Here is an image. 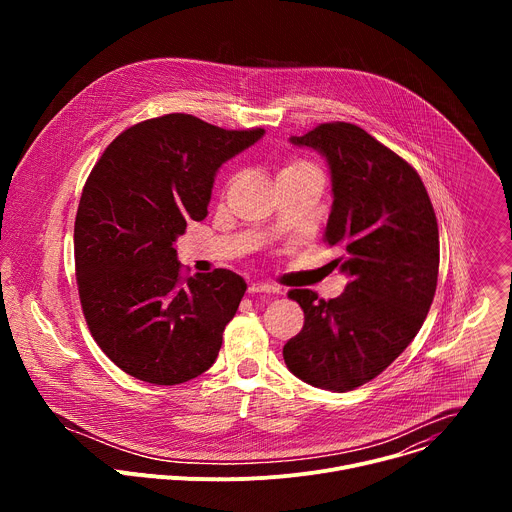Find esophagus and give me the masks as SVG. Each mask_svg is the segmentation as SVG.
<instances>
[{
  "label": "esophagus",
  "mask_w": 512,
  "mask_h": 512,
  "mask_svg": "<svg viewBox=\"0 0 512 512\" xmlns=\"http://www.w3.org/2000/svg\"><path fill=\"white\" fill-rule=\"evenodd\" d=\"M277 287L269 285V283H251L249 285V294H277Z\"/></svg>",
  "instance_id": "1"
}]
</instances>
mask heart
Masks as SVG:
<instances>
[{
  "mask_svg": "<svg viewBox=\"0 0 512 512\" xmlns=\"http://www.w3.org/2000/svg\"><path fill=\"white\" fill-rule=\"evenodd\" d=\"M302 170H318L314 164L304 162V160H296V162H289L281 172H302Z\"/></svg>",
  "mask_w": 512,
  "mask_h": 512,
  "instance_id": "b5f03b06",
  "label": "heart"
}]
</instances>
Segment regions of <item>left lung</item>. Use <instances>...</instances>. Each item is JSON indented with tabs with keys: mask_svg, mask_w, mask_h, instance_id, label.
Segmentation results:
<instances>
[{
	"mask_svg": "<svg viewBox=\"0 0 512 512\" xmlns=\"http://www.w3.org/2000/svg\"><path fill=\"white\" fill-rule=\"evenodd\" d=\"M289 141L330 166L324 241L344 251L332 263L350 281L328 302L312 289L289 291L306 320L283 360L304 383L344 393L381 375L419 332L435 296L440 233L415 168L358 125L322 123Z\"/></svg>",
	"mask_w": 512,
	"mask_h": 512,
	"instance_id": "8db88e82",
	"label": "left lung"
}]
</instances>
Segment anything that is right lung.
I'll list each match as a JSON object with an SVG mask.
<instances>
[{
  "instance_id": "add662e5",
  "label": "right lung",
  "mask_w": 512,
  "mask_h": 512,
  "mask_svg": "<svg viewBox=\"0 0 512 512\" xmlns=\"http://www.w3.org/2000/svg\"><path fill=\"white\" fill-rule=\"evenodd\" d=\"M263 133L170 113L125 129L91 170L75 221L79 298L123 373L180 385L212 367L247 283L229 269L182 277L174 241L208 214L218 168Z\"/></svg>"
}]
</instances>
